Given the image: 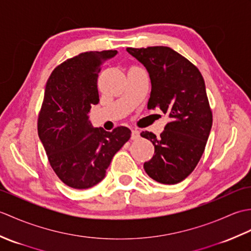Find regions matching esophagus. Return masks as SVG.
<instances>
[{
	"mask_svg": "<svg viewBox=\"0 0 251 251\" xmlns=\"http://www.w3.org/2000/svg\"><path fill=\"white\" fill-rule=\"evenodd\" d=\"M140 137V132L138 131V130H136V129H134L131 131V139L132 140H136V139H138V138Z\"/></svg>",
	"mask_w": 251,
	"mask_h": 251,
	"instance_id": "esophagus-1",
	"label": "esophagus"
}]
</instances>
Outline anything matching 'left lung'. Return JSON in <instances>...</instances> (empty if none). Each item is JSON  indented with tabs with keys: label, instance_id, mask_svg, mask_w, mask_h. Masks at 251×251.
Segmentation results:
<instances>
[{
	"label": "left lung",
	"instance_id": "obj_1",
	"mask_svg": "<svg viewBox=\"0 0 251 251\" xmlns=\"http://www.w3.org/2000/svg\"><path fill=\"white\" fill-rule=\"evenodd\" d=\"M127 51L150 75L148 109L158 108L170 119L159 137L141 132L154 146V155L143 168L159 183H179L199 164L210 134L212 112L204 78L196 66L170 47H127Z\"/></svg>",
	"mask_w": 251,
	"mask_h": 251
}]
</instances>
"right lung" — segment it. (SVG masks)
<instances>
[{
    "instance_id": "add662e5",
    "label": "right lung",
    "mask_w": 251,
    "mask_h": 251,
    "mask_svg": "<svg viewBox=\"0 0 251 251\" xmlns=\"http://www.w3.org/2000/svg\"><path fill=\"white\" fill-rule=\"evenodd\" d=\"M116 50L86 51L57 66L47 79L37 132L57 177L73 189H88L104 178L114 154L131 131L94 128L88 121L99 102L97 79L102 63Z\"/></svg>"
}]
</instances>
